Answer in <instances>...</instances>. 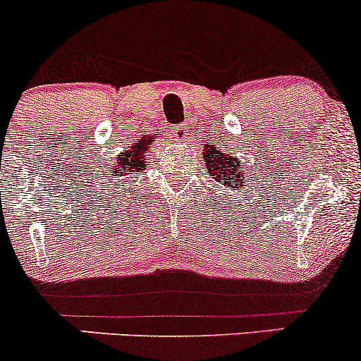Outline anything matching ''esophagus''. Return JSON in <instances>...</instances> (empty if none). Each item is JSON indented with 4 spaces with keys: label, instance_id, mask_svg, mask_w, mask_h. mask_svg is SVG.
<instances>
[{
    "label": "esophagus",
    "instance_id": "1",
    "mask_svg": "<svg viewBox=\"0 0 361 361\" xmlns=\"http://www.w3.org/2000/svg\"><path fill=\"white\" fill-rule=\"evenodd\" d=\"M171 133L174 137L178 138V140H187V126L185 125H174L171 126Z\"/></svg>",
    "mask_w": 361,
    "mask_h": 361
}]
</instances>
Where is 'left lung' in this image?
Segmentation results:
<instances>
[{
    "instance_id": "1",
    "label": "left lung",
    "mask_w": 361,
    "mask_h": 361,
    "mask_svg": "<svg viewBox=\"0 0 361 361\" xmlns=\"http://www.w3.org/2000/svg\"><path fill=\"white\" fill-rule=\"evenodd\" d=\"M204 162L209 166V173H211L212 180H216L217 183H221L223 187L229 190L240 188L243 180L241 178V162L236 157H233L231 154L221 152V149L207 145L204 152Z\"/></svg>"
}]
</instances>
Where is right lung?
Wrapping results in <instances>:
<instances>
[{
    "instance_id": "add662e5",
    "label": "right lung",
    "mask_w": 361,
    "mask_h": 361,
    "mask_svg": "<svg viewBox=\"0 0 361 361\" xmlns=\"http://www.w3.org/2000/svg\"><path fill=\"white\" fill-rule=\"evenodd\" d=\"M147 149H150V137L147 138H140L135 145H132V150H126L123 152L120 157L116 159V166L109 171H113L111 176L113 178H121L126 176L130 173H138L144 171L145 169V159H144V152ZM121 185L125 187V183L121 181Z\"/></svg>"
}]
</instances>
